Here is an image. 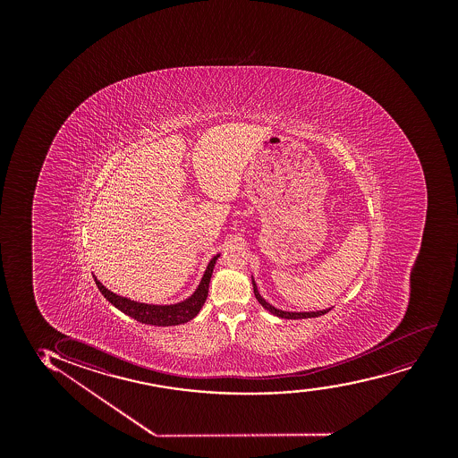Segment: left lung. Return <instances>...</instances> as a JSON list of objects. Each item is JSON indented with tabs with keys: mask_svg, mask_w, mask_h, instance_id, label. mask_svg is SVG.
I'll return each mask as SVG.
<instances>
[{
	"mask_svg": "<svg viewBox=\"0 0 458 458\" xmlns=\"http://www.w3.org/2000/svg\"><path fill=\"white\" fill-rule=\"evenodd\" d=\"M252 284H253V293H255V298H257L258 302L263 305L266 310L270 311L272 315L278 316V318H283V319H305V318H318V316L326 315L327 311H330V309H326V310H318V311H284L279 310L276 307H274L272 304H268L267 301L264 300L263 296L259 294L258 292L257 283H255V279L252 276Z\"/></svg>",
	"mask_w": 458,
	"mask_h": 458,
	"instance_id": "1",
	"label": "left lung"
}]
</instances>
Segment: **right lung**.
<instances>
[{"mask_svg": "<svg viewBox=\"0 0 458 458\" xmlns=\"http://www.w3.org/2000/svg\"><path fill=\"white\" fill-rule=\"evenodd\" d=\"M218 257H220V253H216V257L210 259L205 274H203V278H201L200 284L195 289L194 293L191 294L190 298L180 301L177 304H145V302H139V301L128 300L125 296H119V294L113 293L111 290L106 289V285L102 284L95 275H93V278H95L96 285L100 290V293L106 296V300L114 305L116 309H119L122 313L131 316L132 319L142 322V324H148V326H180V324L194 319L195 316L199 315V311L201 310L203 304H205L208 292H209L210 276H212Z\"/></svg>", "mask_w": 458, "mask_h": 458, "instance_id": "right-lung-1", "label": "right lung"}]
</instances>
